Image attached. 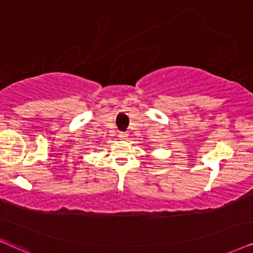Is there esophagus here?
Listing matches in <instances>:
<instances>
[{"label": "esophagus", "instance_id": "1", "mask_svg": "<svg viewBox=\"0 0 253 253\" xmlns=\"http://www.w3.org/2000/svg\"><path fill=\"white\" fill-rule=\"evenodd\" d=\"M119 139L120 140H127V139H128V134L125 133V132H120L119 133Z\"/></svg>", "mask_w": 253, "mask_h": 253}]
</instances>
